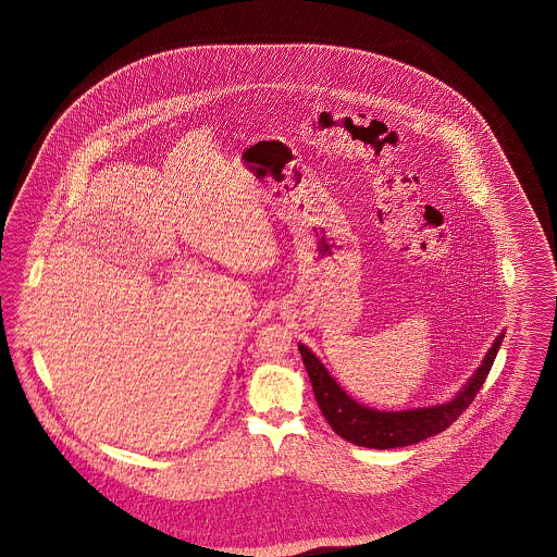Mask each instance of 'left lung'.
<instances>
[{
    "mask_svg": "<svg viewBox=\"0 0 557 557\" xmlns=\"http://www.w3.org/2000/svg\"><path fill=\"white\" fill-rule=\"evenodd\" d=\"M502 343H504V334L495 341V345L491 346V350L486 352L482 366L472 375V380L450 403L425 407V409L397 411V413L395 411L393 413L375 411V409L355 403L334 382V377L325 371V368L319 363L318 357L307 346L298 345V350H300L305 368L309 371V380L313 384L319 409H321L325 422L332 425V430L348 443L359 445V447L397 449V447L416 445L420 441H425V438L447 430L472 405L488 371L493 368V361L497 357V350Z\"/></svg>",
    "mask_w": 557,
    "mask_h": 557,
    "instance_id": "1",
    "label": "left lung"
}]
</instances>
